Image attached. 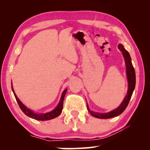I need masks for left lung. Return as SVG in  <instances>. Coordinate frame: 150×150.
I'll list each match as a JSON object with an SVG mask.
<instances>
[{"label": "left lung", "instance_id": "obj_1", "mask_svg": "<svg viewBox=\"0 0 150 150\" xmlns=\"http://www.w3.org/2000/svg\"><path fill=\"white\" fill-rule=\"evenodd\" d=\"M118 49L120 50V52L122 53V55L124 58L126 62V75H127V79H128V92H127L126 96L123 100L122 103L121 105L118 106L117 108L115 109L112 111L106 113H100V112H93L89 108H88V105L87 104V107L88 109V111L89 112L90 114L92 116H95L96 118H101V119H106V118H110L115 117L120 115L125 110L126 108L128 106L130 100L131 98V96L132 95L133 91L134 90L136 85V73L135 71H134V68L132 65L131 61V57L130 54L127 50L124 49V46L122 44L118 45Z\"/></svg>", "mask_w": 150, "mask_h": 150}]
</instances>
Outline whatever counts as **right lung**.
Segmentation results:
<instances>
[{
    "instance_id": "right-lung-1",
    "label": "right lung",
    "mask_w": 150,
    "mask_h": 150,
    "mask_svg": "<svg viewBox=\"0 0 150 150\" xmlns=\"http://www.w3.org/2000/svg\"><path fill=\"white\" fill-rule=\"evenodd\" d=\"M12 91H13L14 96L15 98H16V100L17 101L18 104L20 109H21L22 111L23 112L25 115L28 116H29L30 118H34L35 120H51V119L57 117V116L60 115L61 113H62V109H63V100H64V97H65L66 92H67V89L64 90V91L63 92L62 96H61L59 103H58L56 108H55L54 110H53L52 111L49 112H47V113H45V114H36L33 111H32L31 110H30L29 108H28L26 106L22 104L21 101L19 100V98L17 97V96L16 95V94H15L12 87Z\"/></svg>"
}]
</instances>
